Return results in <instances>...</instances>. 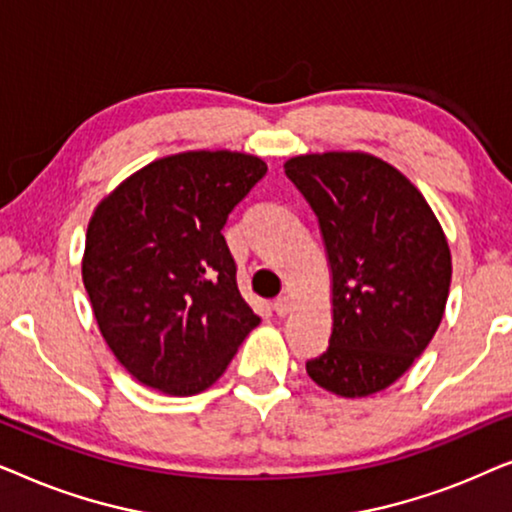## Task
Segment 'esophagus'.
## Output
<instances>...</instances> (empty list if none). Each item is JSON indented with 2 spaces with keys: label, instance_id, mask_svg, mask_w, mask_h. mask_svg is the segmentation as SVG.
Segmentation results:
<instances>
[{
  "label": "esophagus",
  "instance_id": "obj_1",
  "mask_svg": "<svg viewBox=\"0 0 512 512\" xmlns=\"http://www.w3.org/2000/svg\"><path fill=\"white\" fill-rule=\"evenodd\" d=\"M272 310H275L279 317H286L291 312V298L289 296H279L272 300Z\"/></svg>",
  "mask_w": 512,
  "mask_h": 512
}]
</instances>
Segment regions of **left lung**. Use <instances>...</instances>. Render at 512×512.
Returning <instances> with one entry per match:
<instances>
[{
  "instance_id": "1",
  "label": "left lung",
  "mask_w": 512,
  "mask_h": 512,
  "mask_svg": "<svg viewBox=\"0 0 512 512\" xmlns=\"http://www.w3.org/2000/svg\"><path fill=\"white\" fill-rule=\"evenodd\" d=\"M284 172L317 214L333 277L331 340L307 375L345 398L377 394L443 319L452 279L443 228L410 179L370 153H307Z\"/></svg>"
}]
</instances>
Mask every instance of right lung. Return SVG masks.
Returning <instances> with one entry per match:
<instances>
[{
  "label": "right lung",
  "instance_id": "1",
  "mask_svg": "<svg viewBox=\"0 0 512 512\" xmlns=\"http://www.w3.org/2000/svg\"><path fill=\"white\" fill-rule=\"evenodd\" d=\"M265 172L247 153L186 151L153 160L97 205L83 286L102 338L146 387L200 394L261 324L221 230Z\"/></svg>",
  "mask_w": 512,
  "mask_h": 512
}]
</instances>
